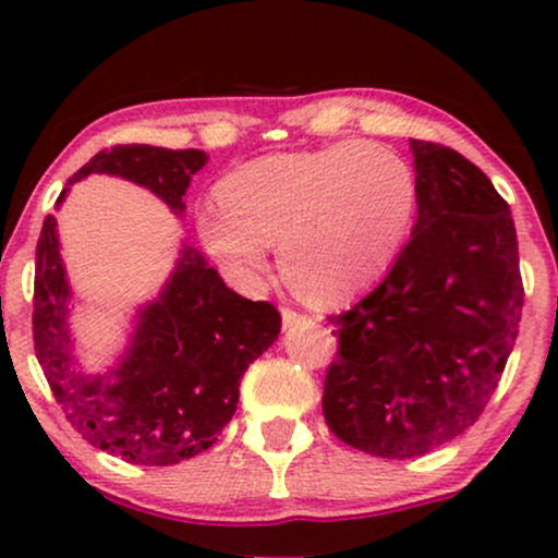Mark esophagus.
I'll return each instance as SVG.
<instances>
[{"instance_id": "34e87169", "label": "esophagus", "mask_w": 558, "mask_h": 558, "mask_svg": "<svg viewBox=\"0 0 558 558\" xmlns=\"http://www.w3.org/2000/svg\"><path fill=\"white\" fill-rule=\"evenodd\" d=\"M280 315H283L286 328H296V325L306 323V319H310L306 315H301V312L293 310V306H283V310H280Z\"/></svg>"}]
</instances>
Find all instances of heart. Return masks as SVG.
<instances>
[{
    "label": "heart",
    "instance_id": "heart-1",
    "mask_svg": "<svg viewBox=\"0 0 558 558\" xmlns=\"http://www.w3.org/2000/svg\"><path fill=\"white\" fill-rule=\"evenodd\" d=\"M417 209V183L396 151L338 141L241 165L220 202L198 209V233L233 272L257 275L278 243L288 283L317 301L373 286L399 257Z\"/></svg>",
    "mask_w": 558,
    "mask_h": 558
}]
</instances>
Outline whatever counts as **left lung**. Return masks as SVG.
I'll use <instances>...</instances> for the list:
<instances>
[{
	"mask_svg": "<svg viewBox=\"0 0 558 558\" xmlns=\"http://www.w3.org/2000/svg\"><path fill=\"white\" fill-rule=\"evenodd\" d=\"M417 222L373 293L330 317L323 414L345 446L414 459L472 427L514 349L524 304L509 204L477 165L412 138Z\"/></svg>",
	"mask_w": 558,
	"mask_h": 558,
	"instance_id": "obj_1",
	"label": "left lung"
}]
</instances>
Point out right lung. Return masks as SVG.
Instances as JSON below:
<instances>
[{"mask_svg": "<svg viewBox=\"0 0 558 558\" xmlns=\"http://www.w3.org/2000/svg\"><path fill=\"white\" fill-rule=\"evenodd\" d=\"M198 149L118 144L101 149L70 183L107 172L146 185L172 213H183L191 175L204 168ZM68 189H62L57 204ZM52 215L36 243L34 349L65 420L83 440L141 466H170L215 444L239 403L246 367L270 349L280 312L248 301L185 246L157 301L144 306L123 362L107 375L81 373L68 332L70 286Z\"/></svg>", "mask_w": 558, "mask_h": 558, "instance_id": "add662e5", "label": "right lung"}]
</instances>
